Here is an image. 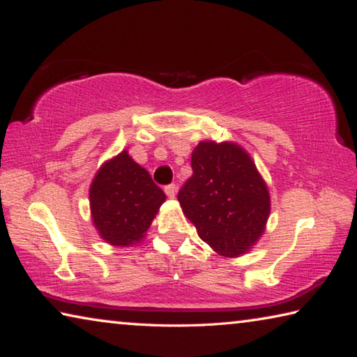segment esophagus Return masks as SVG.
Instances as JSON below:
<instances>
[{"label": "esophagus", "mask_w": 357, "mask_h": 357, "mask_svg": "<svg viewBox=\"0 0 357 357\" xmlns=\"http://www.w3.org/2000/svg\"><path fill=\"white\" fill-rule=\"evenodd\" d=\"M176 192H178V187L174 185V184H170V185H167V187H165V193H167V197L174 198V197H176Z\"/></svg>", "instance_id": "esophagus-1"}]
</instances>
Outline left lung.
<instances>
[{
    "label": "left lung",
    "mask_w": 357,
    "mask_h": 357,
    "mask_svg": "<svg viewBox=\"0 0 357 357\" xmlns=\"http://www.w3.org/2000/svg\"><path fill=\"white\" fill-rule=\"evenodd\" d=\"M192 170L178 202L198 236L222 257L249 252L271 211L268 185L252 157L236 143L200 142L192 153Z\"/></svg>",
    "instance_id": "1"
}]
</instances>
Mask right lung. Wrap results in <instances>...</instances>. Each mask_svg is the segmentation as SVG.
<instances>
[{"label": "right lung", "instance_id": "add662e5", "mask_svg": "<svg viewBox=\"0 0 357 357\" xmlns=\"http://www.w3.org/2000/svg\"><path fill=\"white\" fill-rule=\"evenodd\" d=\"M164 202V190L128 151L107 160L89 187L93 223L112 245L140 243Z\"/></svg>", "mask_w": 357, "mask_h": 357}]
</instances>
